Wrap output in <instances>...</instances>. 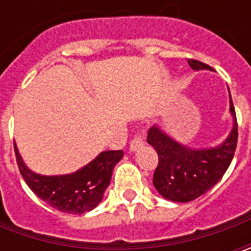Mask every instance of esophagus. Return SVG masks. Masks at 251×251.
Returning a JSON list of instances; mask_svg holds the SVG:
<instances>
[{
    "label": "esophagus",
    "instance_id": "1",
    "mask_svg": "<svg viewBox=\"0 0 251 251\" xmlns=\"http://www.w3.org/2000/svg\"><path fill=\"white\" fill-rule=\"evenodd\" d=\"M145 144V141H144V137L142 135H135L132 141L130 142V151H137L140 150L141 147Z\"/></svg>",
    "mask_w": 251,
    "mask_h": 251
}]
</instances>
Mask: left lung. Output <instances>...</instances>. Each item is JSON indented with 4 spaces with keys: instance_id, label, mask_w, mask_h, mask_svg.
<instances>
[{
    "instance_id": "left-lung-1",
    "label": "left lung",
    "mask_w": 251,
    "mask_h": 251,
    "mask_svg": "<svg viewBox=\"0 0 251 251\" xmlns=\"http://www.w3.org/2000/svg\"><path fill=\"white\" fill-rule=\"evenodd\" d=\"M188 64L196 71L212 70L197 60H188ZM230 114L233 116L232 131L215 148L191 150L170 138L159 127L150 128L147 141L159 158L153 173V186L162 197L175 202H188L201 197L222 178L233 159L237 145V121L232 98Z\"/></svg>"
}]
</instances>
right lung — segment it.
Here are the masks:
<instances>
[{"mask_svg": "<svg viewBox=\"0 0 251 251\" xmlns=\"http://www.w3.org/2000/svg\"><path fill=\"white\" fill-rule=\"evenodd\" d=\"M18 168L29 188L46 204L61 212L83 214L99 205L109 186L114 166L123 158V151H104L75 173L43 176L24 163L14 144Z\"/></svg>", "mask_w": 251, "mask_h": 251, "instance_id": "1", "label": "right lung"}]
</instances>
